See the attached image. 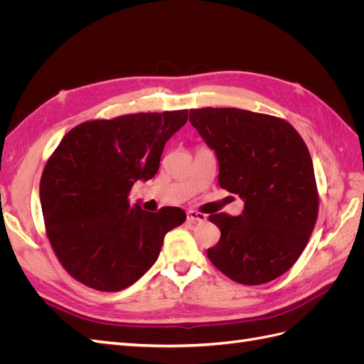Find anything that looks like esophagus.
Wrapping results in <instances>:
<instances>
[{"mask_svg":"<svg viewBox=\"0 0 364 364\" xmlns=\"http://www.w3.org/2000/svg\"><path fill=\"white\" fill-rule=\"evenodd\" d=\"M186 218H188V222L191 223H203L206 220V215L202 214V213H197V211H188L186 213Z\"/></svg>","mask_w":364,"mask_h":364,"instance_id":"obj_1","label":"esophagus"}]
</instances>
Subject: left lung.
<instances>
[{"label":"left lung","mask_w":364,"mask_h":364,"mask_svg":"<svg viewBox=\"0 0 364 364\" xmlns=\"http://www.w3.org/2000/svg\"><path fill=\"white\" fill-rule=\"evenodd\" d=\"M218 159V183L245 200L237 217L209 215L222 232L208 258L228 278L266 284L301 257L314 229L318 196L304 139L285 119L237 107L190 111Z\"/></svg>","instance_id":"1"}]
</instances>
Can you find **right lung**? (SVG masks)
<instances>
[{
	"label": "right lung",
	"instance_id": "right-lung-1",
	"mask_svg": "<svg viewBox=\"0 0 364 364\" xmlns=\"http://www.w3.org/2000/svg\"><path fill=\"white\" fill-rule=\"evenodd\" d=\"M186 119L188 111L130 114L86 121L62 138L39 197L50 245L74 279L100 291L129 287L155 264L165 234L185 222L181 208L130 206L129 193L158 173L165 142Z\"/></svg>",
	"mask_w": 364,
	"mask_h": 364
}]
</instances>
